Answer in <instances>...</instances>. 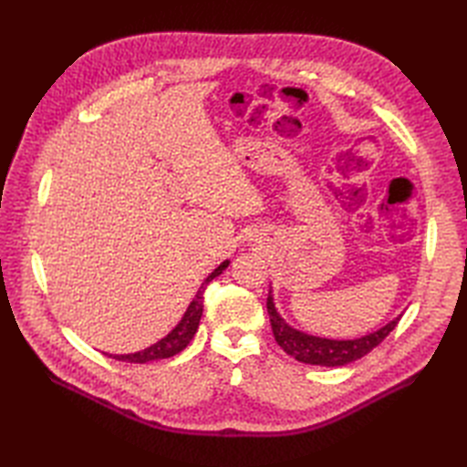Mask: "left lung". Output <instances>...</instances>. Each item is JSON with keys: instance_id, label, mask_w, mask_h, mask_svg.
<instances>
[{"instance_id": "obj_1", "label": "left lung", "mask_w": 467, "mask_h": 467, "mask_svg": "<svg viewBox=\"0 0 467 467\" xmlns=\"http://www.w3.org/2000/svg\"><path fill=\"white\" fill-rule=\"evenodd\" d=\"M266 312H268V317H271L273 335L276 338V343L285 348L286 355L294 357L296 360L304 364L329 366V368H333V366L350 364L362 358L364 355H368L372 348H376L381 341H384L401 319V316H398L395 319L388 321L384 327L357 338H327V337L304 333L288 325L286 319L278 314L275 298H273V290H268Z\"/></svg>"}]
</instances>
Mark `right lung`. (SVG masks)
<instances>
[{
	"mask_svg": "<svg viewBox=\"0 0 467 467\" xmlns=\"http://www.w3.org/2000/svg\"><path fill=\"white\" fill-rule=\"evenodd\" d=\"M230 261L225 259L223 263H220L214 271H212L206 280L201 285L199 292H196V296L192 298V302L189 304L187 312L182 314L181 321L175 325V327L169 331L163 338H160L158 343H153L151 347L144 348V350H138V352H130V355H109L110 358L115 360H122V362H134V364H146V362H153V360H163V358H171L175 355H179V352L185 348L191 341L192 337L196 333V329H199L201 325V317H202V309H204V290H206V285L210 280H214L216 276H220L225 268H228Z\"/></svg>",
	"mask_w": 467,
	"mask_h": 467,
	"instance_id": "obj_1",
	"label": "right lung"
}]
</instances>
